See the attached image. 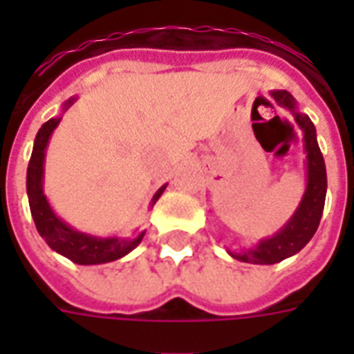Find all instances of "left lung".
<instances>
[{"label": "left lung", "mask_w": 354, "mask_h": 354, "mask_svg": "<svg viewBox=\"0 0 354 354\" xmlns=\"http://www.w3.org/2000/svg\"><path fill=\"white\" fill-rule=\"evenodd\" d=\"M272 97L279 106L294 113V119L303 130V141H305V152H307V189L303 194L301 204L297 205L296 213L275 235L263 239L257 246L241 250V252H230L233 259L242 263L275 264L301 252L318 230L322 213H324L325 194H327L325 161L316 141V128L313 121L305 113L297 112L296 99L286 90L272 91Z\"/></svg>", "instance_id": "8db88e82"}]
</instances>
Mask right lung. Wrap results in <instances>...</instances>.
<instances>
[{"label": "right lung", "mask_w": 354, "mask_h": 354, "mask_svg": "<svg viewBox=\"0 0 354 354\" xmlns=\"http://www.w3.org/2000/svg\"><path fill=\"white\" fill-rule=\"evenodd\" d=\"M75 99L71 97L66 104H64V112L68 110ZM62 118H53L47 122L41 124V128L36 133L35 147H32V154H30L29 167H27V196H29L30 215L35 218L36 230L44 236V241L49 244L51 250L57 253L68 257L77 264H102L112 263L118 259L124 257L130 253L133 248L138 246L139 242L143 241L145 232L139 233L136 239H118V236H101L86 235L66 222L60 221L51 205L47 202L46 194H44V160H46V149L51 138L53 130L58 127ZM167 183L163 187L158 189V193L152 198V204L160 198L161 193L165 191Z\"/></svg>", "instance_id": "right-lung-1"}]
</instances>
